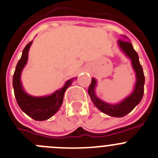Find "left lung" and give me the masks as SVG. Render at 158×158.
Returning <instances> with one entry per match:
<instances>
[{
	"label": "left lung",
	"mask_w": 158,
	"mask_h": 158,
	"mask_svg": "<svg viewBox=\"0 0 158 158\" xmlns=\"http://www.w3.org/2000/svg\"><path fill=\"white\" fill-rule=\"evenodd\" d=\"M126 38L127 37L124 36V40L120 39L118 40V44L124 54L131 59V65L136 75V83H135V89L133 90L132 93L121 102L115 105L103 102L99 98H97L95 95V88L96 85V80L95 78H92V82L89 85V91H88L92 102L99 110L107 115L116 117V118H122L131 112L139 103L140 101L143 99V93H144L145 77L143 73V67L140 65L138 54L135 49L133 48L131 43L128 40H125Z\"/></svg>",
	"instance_id": "obj_1"
}]
</instances>
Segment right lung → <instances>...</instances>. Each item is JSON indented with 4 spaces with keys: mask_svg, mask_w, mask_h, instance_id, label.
<instances>
[{
    "mask_svg": "<svg viewBox=\"0 0 158 158\" xmlns=\"http://www.w3.org/2000/svg\"><path fill=\"white\" fill-rule=\"evenodd\" d=\"M32 42L33 41L27 44L24 48L21 59L17 63L13 75V89L17 103L23 112L35 121H45L52 118L59 110L63 103L65 92L68 87L71 85L73 78L67 81L63 88L48 96L34 97L26 93L22 86L20 76L27 63L29 49Z\"/></svg>",
    "mask_w": 158,
    "mask_h": 158,
    "instance_id": "add662e5",
    "label": "right lung"
}]
</instances>
